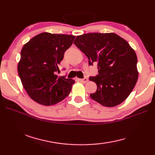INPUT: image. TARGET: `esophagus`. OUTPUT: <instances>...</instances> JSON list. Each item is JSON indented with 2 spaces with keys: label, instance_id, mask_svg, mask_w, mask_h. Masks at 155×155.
<instances>
[{
  "label": "esophagus",
  "instance_id": "1",
  "mask_svg": "<svg viewBox=\"0 0 155 155\" xmlns=\"http://www.w3.org/2000/svg\"><path fill=\"white\" fill-rule=\"evenodd\" d=\"M79 81L82 83H87V82H88L89 80L87 77H85L84 78H81V79H79Z\"/></svg>",
  "mask_w": 155,
  "mask_h": 155
}]
</instances>
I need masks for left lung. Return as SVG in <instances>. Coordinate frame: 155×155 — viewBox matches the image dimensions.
Here are the masks:
<instances>
[{
  "mask_svg": "<svg viewBox=\"0 0 155 155\" xmlns=\"http://www.w3.org/2000/svg\"><path fill=\"white\" fill-rule=\"evenodd\" d=\"M74 44L87 57L89 65L98 63V74L90 77L97 85L91 98L108 107L124 101L138 79L137 55L129 44L114 33L83 34Z\"/></svg>",
  "mask_w": 155,
  "mask_h": 155,
  "instance_id": "left-lung-1",
  "label": "left lung"
}]
</instances>
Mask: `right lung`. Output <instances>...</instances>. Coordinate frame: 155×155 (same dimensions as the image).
I'll list each match as a JSON object with an SVG mask.
<instances>
[{
	"mask_svg": "<svg viewBox=\"0 0 155 155\" xmlns=\"http://www.w3.org/2000/svg\"><path fill=\"white\" fill-rule=\"evenodd\" d=\"M75 36L41 33L22 47L18 72L30 98L45 106L58 103L69 95L74 81L58 77V65Z\"/></svg>",
	"mask_w": 155,
	"mask_h": 155,
	"instance_id": "right-lung-1",
	"label": "right lung"
}]
</instances>
